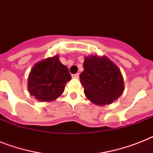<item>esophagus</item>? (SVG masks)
Returning a JSON list of instances; mask_svg holds the SVG:
<instances>
[{
    "label": "esophagus",
    "instance_id": "obj_1",
    "mask_svg": "<svg viewBox=\"0 0 153 153\" xmlns=\"http://www.w3.org/2000/svg\"><path fill=\"white\" fill-rule=\"evenodd\" d=\"M72 78H74V79H79V74H72Z\"/></svg>",
    "mask_w": 153,
    "mask_h": 153
}]
</instances>
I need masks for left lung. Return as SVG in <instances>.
Returning a JSON list of instances; mask_svg holds the SVG:
<instances>
[{"label": "left lung", "instance_id": "left-lung-1", "mask_svg": "<svg viewBox=\"0 0 153 153\" xmlns=\"http://www.w3.org/2000/svg\"><path fill=\"white\" fill-rule=\"evenodd\" d=\"M79 78L84 94L94 104L103 106L117 99L124 91V80L118 67L105 55L86 56Z\"/></svg>", "mask_w": 153, "mask_h": 153}]
</instances>
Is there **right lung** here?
Listing matches in <instances>:
<instances>
[{
    "mask_svg": "<svg viewBox=\"0 0 153 153\" xmlns=\"http://www.w3.org/2000/svg\"><path fill=\"white\" fill-rule=\"evenodd\" d=\"M71 79L68 68L61 63L59 55H55L33 66L28 74L27 90L39 102H52L63 93Z\"/></svg>",
    "mask_w": 153,
    "mask_h": 153,
    "instance_id": "right-lung-1",
    "label": "right lung"
}]
</instances>
